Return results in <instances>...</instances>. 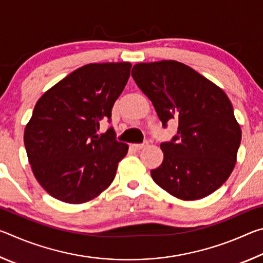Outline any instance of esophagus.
<instances>
[{"label": "esophagus", "instance_id": "esophagus-1", "mask_svg": "<svg viewBox=\"0 0 263 263\" xmlns=\"http://www.w3.org/2000/svg\"><path fill=\"white\" fill-rule=\"evenodd\" d=\"M145 146H147V142H142V144H133L132 147L137 151H139L141 148H144Z\"/></svg>", "mask_w": 263, "mask_h": 263}]
</instances>
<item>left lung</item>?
Here are the masks:
<instances>
[{
  "label": "left lung",
  "instance_id": "8db88e82",
  "mask_svg": "<svg viewBox=\"0 0 263 263\" xmlns=\"http://www.w3.org/2000/svg\"><path fill=\"white\" fill-rule=\"evenodd\" d=\"M132 78L152 102L163 127L177 135L161 142L163 161L151 171L155 183L184 201L212 194L232 173L241 141L229 97L189 66L163 60L133 66Z\"/></svg>",
  "mask_w": 263,
  "mask_h": 263
}]
</instances>
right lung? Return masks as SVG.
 Returning <instances> with one entry per match:
<instances>
[{
    "mask_svg": "<svg viewBox=\"0 0 263 263\" xmlns=\"http://www.w3.org/2000/svg\"><path fill=\"white\" fill-rule=\"evenodd\" d=\"M130 62L80 67L47 90L25 127L24 145L35 179L52 197L80 204L111 184L128 146L110 127L97 135L130 78Z\"/></svg>",
    "mask_w": 263,
    "mask_h": 263,
    "instance_id": "obj_1",
    "label": "right lung"
}]
</instances>
